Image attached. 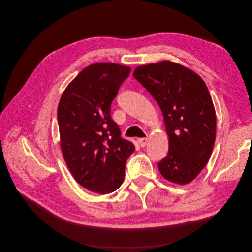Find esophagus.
<instances>
[{
  "label": "esophagus",
  "instance_id": "esophagus-1",
  "mask_svg": "<svg viewBox=\"0 0 252 252\" xmlns=\"http://www.w3.org/2000/svg\"><path fill=\"white\" fill-rule=\"evenodd\" d=\"M138 143L140 144L141 147H145L148 143V139L147 138H141V139H138Z\"/></svg>",
  "mask_w": 252,
  "mask_h": 252
}]
</instances>
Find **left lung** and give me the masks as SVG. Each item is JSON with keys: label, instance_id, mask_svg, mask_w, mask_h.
<instances>
[{"label": "left lung", "instance_id": "1", "mask_svg": "<svg viewBox=\"0 0 252 252\" xmlns=\"http://www.w3.org/2000/svg\"><path fill=\"white\" fill-rule=\"evenodd\" d=\"M133 77L161 108L168 135V154L158 163L167 181L192 182L211 156L217 116L205 82L193 70L171 61L136 67Z\"/></svg>", "mask_w": 252, "mask_h": 252}]
</instances>
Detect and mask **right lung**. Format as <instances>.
I'll use <instances>...</instances> for the list:
<instances>
[{"mask_svg": "<svg viewBox=\"0 0 252 252\" xmlns=\"http://www.w3.org/2000/svg\"><path fill=\"white\" fill-rule=\"evenodd\" d=\"M116 63L87 66L66 87L58 106L60 146L81 186L100 194L117 190L133 143L121 138L110 105L130 72Z\"/></svg>", "mask_w": 252, "mask_h": 252, "instance_id": "obj_1", "label": "right lung"}]
</instances>
